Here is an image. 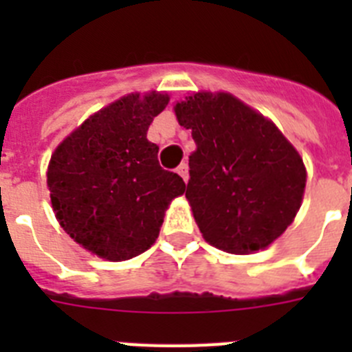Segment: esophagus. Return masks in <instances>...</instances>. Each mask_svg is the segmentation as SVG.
I'll use <instances>...</instances> for the list:
<instances>
[{"label": "esophagus", "mask_w": 352, "mask_h": 352, "mask_svg": "<svg viewBox=\"0 0 352 352\" xmlns=\"http://www.w3.org/2000/svg\"><path fill=\"white\" fill-rule=\"evenodd\" d=\"M176 173L182 176L183 182H185V183L188 182V164H185V162H183V164H179V167L176 169Z\"/></svg>", "instance_id": "obj_1"}]
</instances>
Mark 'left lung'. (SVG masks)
Returning <instances> with one entry per match:
<instances>
[{"label": "left lung", "mask_w": 352, "mask_h": 352, "mask_svg": "<svg viewBox=\"0 0 352 352\" xmlns=\"http://www.w3.org/2000/svg\"><path fill=\"white\" fill-rule=\"evenodd\" d=\"M174 111L197 146L185 195L204 239L231 254L268 247L301 206L307 173L296 149L229 93H197Z\"/></svg>", "instance_id": "8db88e82"}]
</instances>
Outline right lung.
Here are the masks:
<instances>
[{
    "label": "right lung",
    "instance_id": "1",
    "mask_svg": "<svg viewBox=\"0 0 352 352\" xmlns=\"http://www.w3.org/2000/svg\"><path fill=\"white\" fill-rule=\"evenodd\" d=\"M160 93L129 95L86 120L51 157L47 186L67 234L109 261H126L155 243L164 213L185 192L162 169L158 146L146 138L166 109Z\"/></svg>",
    "mask_w": 352,
    "mask_h": 352
}]
</instances>
